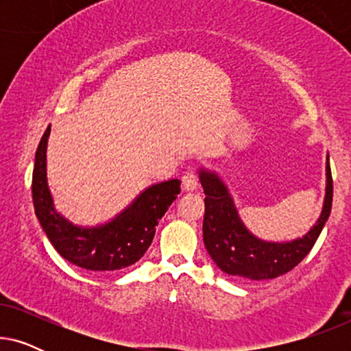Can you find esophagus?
Here are the masks:
<instances>
[{"instance_id": "obj_1", "label": "esophagus", "mask_w": 351, "mask_h": 351, "mask_svg": "<svg viewBox=\"0 0 351 351\" xmlns=\"http://www.w3.org/2000/svg\"><path fill=\"white\" fill-rule=\"evenodd\" d=\"M182 186H184V190L186 191L196 190L198 189V176H196L193 171L185 172L184 177H182Z\"/></svg>"}]
</instances>
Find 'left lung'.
Returning a JSON list of instances; mask_svg holds the SVG:
<instances>
[{
  "label": "left lung",
  "mask_w": 351,
  "mask_h": 351,
  "mask_svg": "<svg viewBox=\"0 0 351 351\" xmlns=\"http://www.w3.org/2000/svg\"><path fill=\"white\" fill-rule=\"evenodd\" d=\"M204 190L203 241L220 270L241 280H273L304 261L315 246L332 208V176L326 161V195L319 219L302 238L273 243L254 237L239 219L237 206L223 180L213 171L199 169Z\"/></svg>",
  "instance_id": "1"
}]
</instances>
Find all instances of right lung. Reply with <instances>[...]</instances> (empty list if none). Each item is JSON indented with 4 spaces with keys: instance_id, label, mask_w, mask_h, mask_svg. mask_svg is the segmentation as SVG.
I'll return each mask as SVG.
<instances>
[{
    "instance_id": "add662e5",
    "label": "right lung",
    "mask_w": 351,
    "mask_h": 351,
    "mask_svg": "<svg viewBox=\"0 0 351 351\" xmlns=\"http://www.w3.org/2000/svg\"><path fill=\"white\" fill-rule=\"evenodd\" d=\"M51 126L35 155L32 193L35 214L46 237L65 261L90 271H114L141 261L155 237L156 225L180 193L172 179L142 191L123 213L99 227H78L54 208L46 177V148Z\"/></svg>"
}]
</instances>
